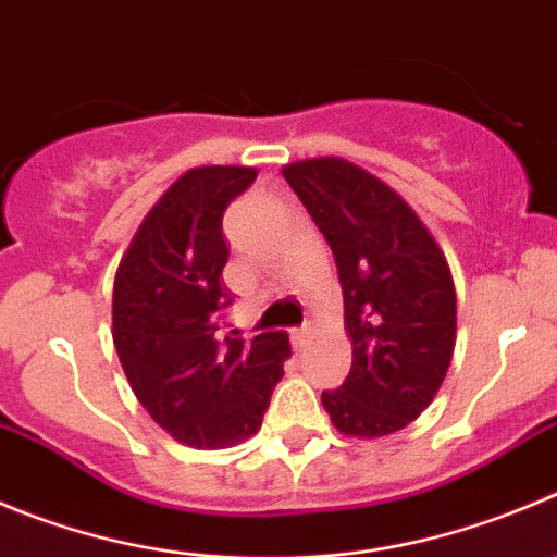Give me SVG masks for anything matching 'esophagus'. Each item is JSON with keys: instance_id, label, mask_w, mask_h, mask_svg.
<instances>
[{"instance_id": "obj_1", "label": "esophagus", "mask_w": 557, "mask_h": 557, "mask_svg": "<svg viewBox=\"0 0 557 557\" xmlns=\"http://www.w3.org/2000/svg\"><path fill=\"white\" fill-rule=\"evenodd\" d=\"M308 337H310V326H299V330H290V343H294L296 351H302L308 346Z\"/></svg>"}]
</instances>
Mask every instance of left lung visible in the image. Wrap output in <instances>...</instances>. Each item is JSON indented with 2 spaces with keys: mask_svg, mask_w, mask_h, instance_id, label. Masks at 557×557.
Listing matches in <instances>:
<instances>
[{
  "mask_svg": "<svg viewBox=\"0 0 557 557\" xmlns=\"http://www.w3.org/2000/svg\"><path fill=\"white\" fill-rule=\"evenodd\" d=\"M324 233L343 288L351 371L321 393L341 434L376 440L420 418L456 346V288L443 249L382 178L337 156L285 164Z\"/></svg>",
  "mask_w": 557,
  "mask_h": 557,
  "instance_id": "8db88e82",
  "label": "left lung"
}]
</instances>
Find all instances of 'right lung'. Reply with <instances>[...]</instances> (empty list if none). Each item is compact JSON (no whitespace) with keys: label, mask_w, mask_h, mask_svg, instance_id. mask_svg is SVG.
<instances>
[{"label":"right lung","mask_w":557,"mask_h":557,"mask_svg":"<svg viewBox=\"0 0 557 557\" xmlns=\"http://www.w3.org/2000/svg\"><path fill=\"white\" fill-rule=\"evenodd\" d=\"M255 168L186 170L134 233L112 290V341L145 412L189 448H227L261 429L290 357L285 332L220 341L233 302L222 214Z\"/></svg>","instance_id":"obj_1"}]
</instances>
